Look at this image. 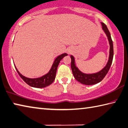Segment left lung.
Here are the masks:
<instances>
[{"instance_id":"8db88e82","label":"left lung","mask_w":128,"mask_h":128,"mask_svg":"<svg viewBox=\"0 0 128 128\" xmlns=\"http://www.w3.org/2000/svg\"><path fill=\"white\" fill-rule=\"evenodd\" d=\"M102 26V30L104 31L106 35L109 43L110 45V50H109V59L106 66L104 68L98 72L93 74H85L81 72L76 66L75 60H74V57L71 55L70 57L71 58V69L72 73H73L74 78H75L77 81L80 82L86 85H92L100 82V81L102 80V79L105 78L106 74H108L109 69L110 68L111 64H112L113 56H114V50H113V43L111 37L110 33L109 30L104 23L101 22Z\"/></svg>"}]
</instances>
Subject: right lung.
I'll use <instances>...</instances> for the list:
<instances>
[{"mask_svg":"<svg viewBox=\"0 0 128 128\" xmlns=\"http://www.w3.org/2000/svg\"><path fill=\"white\" fill-rule=\"evenodd\" d=\"M67 54L64 53V54H61L58 57H57L55 58L54 63L52 64V66L50 68V70L47 74H45L44 75H43L40 78H28L25 77L20 72H19L18 69L16 68V66L14 64L15 68L16 69V71L19 74V75L20 76V78L23 79V80L26 83L28 84V85L30 86L31 87H33V88H46L48 86L50 85L54 81L55 78H56V74L57 72V69L58 66L60 64V61H61V60L64 57L66 56H67Z\"/></svg>","mask_w":128,"mask_h":128,"instance_id":"right-lung-1","label":"right lung"}]
</instances>
